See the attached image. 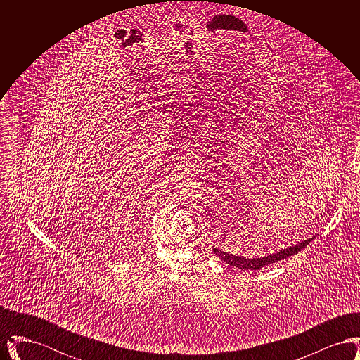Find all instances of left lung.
Segmentation results:
<instances>
[{"mask_svg": "<svg viewBox=\"0 0 360 360\" xmlns=\"http://www.w3.org/2000/svg\"><path fill=\"white\" fill-rule=\"evenodd\" d=\"M316 236H311L307 240H302L297 244H291L286 248H282L279 251H276L274 254H270V255H266V257H241V255H236V254H231V252H226L224 251L223 248H213L214 254L217 257H220L223 260L224 263L229 264V266H233V267H238V269H243V270H260L269 264H273L275 262H279L282 259H286V257H291V255H295L298 254L302 248H305L308 245L309 243L311 240L314 239Z\"/></svg>", "mask_w": 360, "mask_h": 360, "instance_id": "left-lung-1", "label": "left lung"}]
</instances>
